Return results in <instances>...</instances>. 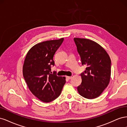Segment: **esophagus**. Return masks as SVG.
Wrapping results in <instances>:
<instances>
[{
  "instance_id": "obj_1",
  "label": "esophagus",
  "mask_w": 127,
  "mask_h": 127,
  "mask_svg": "<svg viewBox=\"0 0 127 127\" xmlns=\"http://www.w3.org/2000/svg\"><path fill=\"white\" fill-rule=\"evenodd\" d=\"M66 78L68 79H70L72 78V77H71V76H66Z\"/></svg>"
}]
</instances>
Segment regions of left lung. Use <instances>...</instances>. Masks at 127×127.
Returning a JSON list of instances; mask_svg holds the SVG:
<instances>
[{
	"label": "left lung",
	"mask_w": 127,
	"mask_h": 127,
	"mask_svg": "<svg viewBox=\"0 0 127 127\" xmlns=\"http://www.w3.org/2000/svg\"><path fill=\"white\" fill-rule=\"evenodd\" d=\"M77 50L86 70L80 76L82 82L77 87L79 94L88 99L98 97L108 86L111 61L106 51L93 41L74 38Z\"/></svg>",
	"instance_id": "obj_1"
}]
</instances>
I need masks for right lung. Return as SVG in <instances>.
Instances as JSON below:
<instances>
[{
    "label": "right lung",
    "mask_w": 127,
    "mask_h": 127,
    "mask_svg": "<svg viewBox=\"0 0 127 127\" xmlns=\"http://www.w3.org/2000/svg\"><path fill=\"white\" fill-rule=\"evenodd\" d=\"M64 41L59 40L46 41L31 49L26 56L23 74L32 94L40 101L48 103L59 96L66 83L65 77L58 76L56 72L51 74V66L56 51Z\"/></svg>",
    "instance_id": "right-lung-1"
}]
</instances>
